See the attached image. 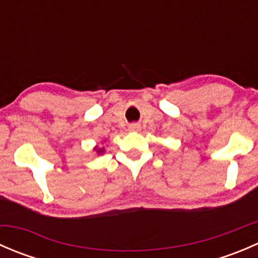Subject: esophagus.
Wrapping results in <instances>:
<instances>
[{
    "instance_id": "obj_1",
    "label": "esophagus",
    "mask_w": 258,
    "mask_h": 258,
    "mask_svg": "<svg viewBox=\"0 0 258 258\" xmlns=\"http://www.w3.org/2000/svg\"><path fill=\"white\" fill-rule=\"evenodd\" d=\"M128 130H130V131H131V132H137V131H140V124H137V123L130 124Z\"/></svg>"
}]
</instances>
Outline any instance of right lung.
<instances>
[{"label":"right lung","mask_w":258,"mask_h":258,"mask_svg":"<svg viewBox=\"0 0 258 258\" xmlns=\"http://www.w3.org/2000/svg\"><path fill=\"white\" fill-rule=\"evenodd\" d=\"M93 151H96V153H97V155H102V153H105L106 148L100 147V146H95V147H93Z\"/></svg>","instance_id":"right-lung-1"}]
</instances>
